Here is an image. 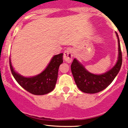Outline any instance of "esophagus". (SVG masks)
<instances>
[{"instance_id":"obj_1","label":"esophagus","mask_w":128,"mask_h":128,"mask_svg":"<svg viewBox=\"0 0 128 128\" xmlns=\"http://www.w3.org/2000/svg\"><path fill=\"white\" fill-rule=\"evenodd\" d=\"M73 50L72 49H68L64 52V59L68 62H70L73 58Z\"/></svg>"}]
</instances>
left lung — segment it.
Instances as JSON below:
<instances>
[{
    "instance_id": "1",
    "label": "left lung",
    "mask_w": 128,
    "mask_h": 128,
    "mask_svg": "<svg viewBox=\"0 0 128 128\" xmlns=\"http://www.w3.org/2000/svg\"><path fill=\"white\" fill-rule=\"evenodd\" d=\"M118 59L116 64L109 71L102 75L90 73L74 59L71 64V71L76 85L82 92L87 94H95L105 89L113 82L121 69L122 64V52L118 33Z\"/></svg>"
}]
</instances>
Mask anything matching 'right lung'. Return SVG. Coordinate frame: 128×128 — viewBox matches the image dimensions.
Instances as JSON below:
<instances>
[{"label":"right lung","mask_w":128,"mask_h":128,"mask_svg":"<svg viewBox=\"0 0 128 128\" xmlns=\"http://www.w3.org/2000/svg\"><path fill=\"white\" fill-rule=\"evenodd\" d=\"M63 53L56 55L43 72L33 77H24L18 74L13 69L10 59V70L16 82L28 92L33 95L47 94L54 90L58 78L59 66L63 62Z\"/></svg>","instance_id":"1"}]
</instances>
